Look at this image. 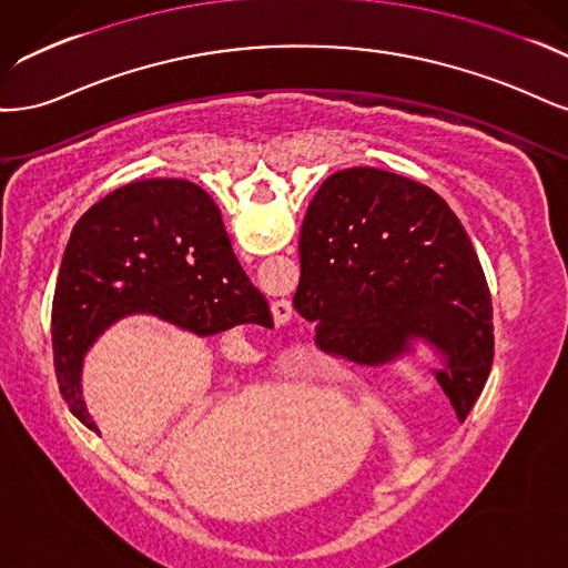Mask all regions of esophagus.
<instances>
[{"mask_svg": "<svg viewBox=\"0 0 568 568\" xmlns=\"http://www.w3.org/2000/svg\"><path fill=\"white\" fill-rule=\"evenodd\" d=\"M278 306H281V308L276 311L278 318H285V321H290V316H292V308H290V304H287V302H281Z\"/></svg>", "mask_w": 568, "mask_h": 568, "instance_id": "1", "label": "esophagus"}]
</instances>
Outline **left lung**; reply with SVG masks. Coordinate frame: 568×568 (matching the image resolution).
<instances>
[{
  "instance_id": "8db88e82",
  "label": "left lung",
  "mask_w": 568,
  "mask_h": 568,
  "mask_svg": "<svg viewBox=\"0 0 568 568\" xmlns=\"http://www.w3.org/2000/svg\"><path fill=\"white\" fill-rule=\"evenodd\" d=\"M295 311L327 356L382 365L425 337L457 419L493 365V304L465 226L432 189L375 168L323 181L300 233Z\"/></svg>"
}]
</instances>
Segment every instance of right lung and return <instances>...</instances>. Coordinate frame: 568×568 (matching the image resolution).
Instances as JSON below:
<instances>
[{"mask_svg":"<svg viewBox=\"0 0 568 568\" xmlns=\"http://www.w3.org/2000/svg\"><path fill=\"white\" fill-rule=\"evenodd\" d=\"M155 314L197 335L271 327V308L237 264L222 212L197 184L145 179L108 193L72 226L51 308L53 368L70 413L87 346L126 314Z\"/></svg>","mask_w":568,"mask_h":568,"instance_id":"right-lung-1","label":"right lung"}]
</instances>
